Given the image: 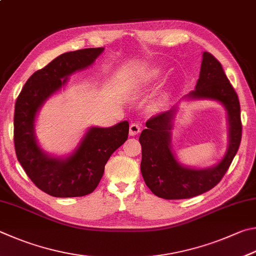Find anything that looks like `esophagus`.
Returning <instances> with one entry per match:
<instances>
[{
	"mask_svg": "<svg viewBox=\"0 0 256 256\" xmlns=\"http://www.w3.org/2000/svg\"><path fill=\"white\" fill-rule=\"evenodd\" d=\"M138 132H140V126L135 122L132 124L130 127H129V135L136 136Z\"/></svg>",
	"mask_w": 256,
	"mask_h": 256,
	"instance_id": "esophagus-1",
	"label": "esophagus"
}]
</instances>
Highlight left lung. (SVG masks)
<instances>
[{
	"instance_id": "8db88e82",
	"label": "left lung",
	"mask_w": 256,
	"mask_h": 256,
	"mask_svg": "<svg viewBox=\"0 0 256 256\" xmlns=\"http://www.w3.org/2000/svg\"><path fill=\"white\" fill-rule=\"evenodd\" d=\"M190 98H212L226 106L230 120V147L216 166L192 170L182 166L170 146V130L176 109L153 116L142 132L140 170L146 186L155 196L168 200L188 199L216 186L234 160L242 140V120L238 96L227 78L220 62L210 52H204L200 76Z\"/></svg>"
}]
</instances>
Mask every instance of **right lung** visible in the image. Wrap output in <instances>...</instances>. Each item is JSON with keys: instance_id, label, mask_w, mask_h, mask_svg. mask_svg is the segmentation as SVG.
Listing matches in <instances>:
<instances>
[{"instance_id": "1", "label": "right lung", "mask_w": 256, "mask_h": 256, "mask_svg": "<svg viewBox=\"0 0 256 256\" xmlns=\"http://www.w3.org/2000/svg\"><path fill=\"white\" fill-rule=\"evenodd\" d=\"M103 48H85L62 54L30 76L16 101L14 148L16 158L34 184L58 198L92 194L112 153L127 140L129 124L93 127L68 158H50L40 150L34 134V116L47 98L66 83L62 78L96 60Z\"/></svg>"}]
</instances>
